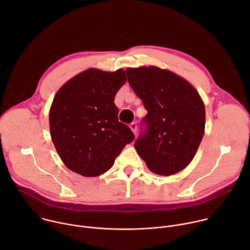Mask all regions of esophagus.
Wrapping results in <instances>:
<instances>
[{"instance_id":"obj_1","label":"esophagus","mask_w":250,"mask_h":250,"mask_svg":"<svg viewBox=\"0 0 250 250\" xmlns=\"http://www.w3.org/2000/svg\"><path fill=\"white\" fill-rule=\"evenodd\" d=\"M129 127H130V129L135 133L136 132V129H137V125H136V123H131L130 125H129Z\"/></svg>"}]
</instances>
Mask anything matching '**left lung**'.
<instances>
[{"instance_id": "left-lung-1", "label": "left lung", "mask_w": 250, "mask_h": 250, "mask_svg": "<svg viewBox=\"0 0 250 250\" xmlns=\"http://www.w3.org/2000/svg\"><path fill=\"white\" fill-rule=\"evenodd\" d=\"M127 81L147 115L134 142L148 169L169 176L194 158L205 132V105L195 88L168 70L127 68Z\"/></svg>"}]
</instances>
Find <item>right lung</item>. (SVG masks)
Listing matches in <instances>:
<instances>
[{
  "label": "right lung",
  "instance_id": "1",
  "mask_svg": "<svg viewBox=\"0 0 250 250\" xmlns=\"http://www.w3.org/2000/svg\"><path fill=\"white\" fill-rule=\"evenodd\" d=\"M123 69H89L65 83L54 97L49 125L54 146L70 169L95 177L108 171L134 134L118 119L115 97L125 83Z\"/></svg>",
  "mask_w": 250,
  "mask_h": 250
}]
</instances>
